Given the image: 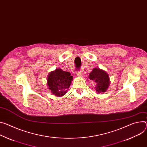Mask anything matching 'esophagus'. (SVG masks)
Listing matches in <instances>:
<instances>
[{"label": "esophagus", "mask_w": 147, "mask_h": 147, "mask_svg": "<svg viewBox=\"0 0 147 147\" xmlns=\"http://www.w3.org/2000/svg\"><path fill=\"white\" fill-rule=\"evenodd\" d=\"M76 74H77V76H78V77H82V73L80 71H77L76 72Z\"/></svg>", "instance_id": "1"}]
</instances>
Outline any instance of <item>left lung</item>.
I'll return each instance as SVG.
<instances>
[{
  "label": "left lung",
  "mask_w": 147,
  "mask_h": 147,
  "mask_svg": "<svg viewBox=\"0 0 147 147\" xmlns=\"http://www.w3.org/2000/svg\"><path fill=\"white\" fill-rule=\"evenodd\" d=\"M89 78L96 83L95 88L98 93L106 91L110 85L109 74L104 70L98 68L92 70L89 75Z\"/></svg>",
  "instance_id": "8db88e82"
}]
</instances>
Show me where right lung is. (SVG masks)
I'll use <instances>...</instances> for the list:
<instances>
[{"mask_svg":"<svg viewBox=\"0 0 147 147\" xmlns=\"http://www.w3.org/2000/svg\"><path fill=\"white\" fill-rule=\"evenodd\" d=\"M73 76L69 72L57 69L51 72L47 78V85L51 93L57 97L63 96L70 87Z\"/></svg>","mask_w":147,"mask_h":147,"instance_id":"obj_1","label":"right lung"}]
</instances>
